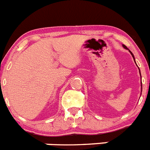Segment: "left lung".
Returning a JSON list of instances; mask_svg holds the SVG:
<instances>
[{
	"label": "left lung",
	"instance_id": "left-lung-1",
	"mask_svg": "<svg viewBox=\"0 0 150 150\" xmlns=\"http://www.w3.org/2000/svg\"><path fill=\"white\" fill-rule=\"evenodd\" d=\"M122 46H123V47H124V48H125V49H127V50H128V48H127L126 46H125V45H122ZM128 51H129V52H130V53L132 54V57H133V59H134V60H135V59H134V56L133 53H132V52L130 51V50H128ZM134 62H135V61H134ZM139 71H140V69H139ZM141 85H142V83H141ZM141 88H142V86H141Z\"/></svg>",
	"mask_w": 150,
	"mask_h": 150
}]
</instances>
